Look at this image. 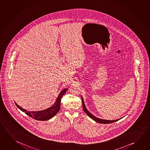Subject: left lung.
<instances>
[{
	"instance_id": "left-lung-1",
	"label": "left lung",
	"mask_w": 150,
	"mask_h": 150,
	"mask_svg": "<svg viewBox=\"0 0 150 150\" xmlns=\"http://www.w3.org/2000/svg\"><path fill=\"white\" fill-rule=\"evenodd\" d=\"M81 99H82V103H83V109L87 115L88 116H89L91 118H92V120H94L95 121H96V122H99V123H101V124H110V123H112V122H115L116 121H117L118 120H120V119H118L116 120H102V119H100L98 118H97L96 117H95V116L93 115L92 114H91V113L88 111L87 110L86 108L85 105L84 104V102H83V99L81 97Z\"/></svg>"
}]
</instances>
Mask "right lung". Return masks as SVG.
Returning a JSON list of instances; mask_svg holds the SVG:
<instances>
[{"label": "right lung", "instance_id": "obj_1", "mask_svg": "<svg viewBox=\"0 0 150 150\" xmlns=\"http://www.w3.org/2000/svg\"><path fill=\"white\" fill-rule=\"evenodd\" d=\"M67 88L64 89L60 92V94L59 95V96L55 101V103L53 105L51 106L50 108L42 111H36V112L27 111L25 109H23L20 106H18L16 103H15V104L20 110H21L22 112H25L26 114H27L28 115L32 117L35 120H41V121L47 120L53 117V116L55 115L59 111L61 98L63 97V96L65 93V92H67Z\"/></svg>", "mask_w": 150, "mask_h": 150}]
</instances>
